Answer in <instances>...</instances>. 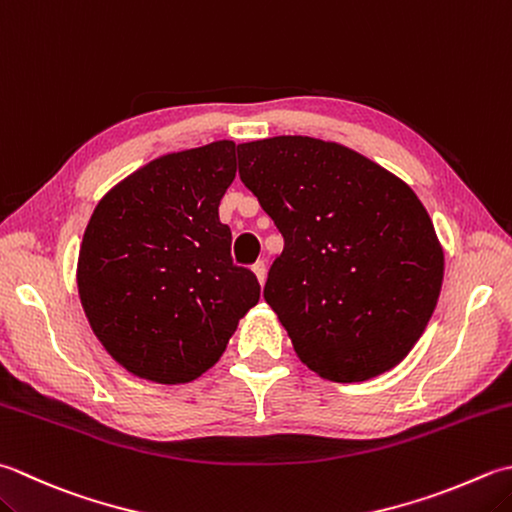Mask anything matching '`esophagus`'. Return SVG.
I'll return each mask as SVG.
<instances>
[{
    "instance_id": "1",
    "label": "esophagus",
    "mask_w": 512,
    "mask_h": 512,
    "mask_svg": "<svg viewBox=\"0 0 512 512\" xmlns=\"http://www.w3.org/2000/svg\"><path fill=\"white\" fill-rule=\"evenodd\" d=\"M253 273H255V277H257V282L264 286V282H266V264H264V262L253 264Z\"/></svg>"
}]
</instances>
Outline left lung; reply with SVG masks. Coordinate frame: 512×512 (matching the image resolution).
I'll list each match as a JSON object with an SVG mask.
<instances>
[{
	"label": "left lung",
	"instance_id": "1",
	"mask_svg": "<svg viewBox=\"0 0 512 512\" xmlns=\"http://www.w3.org/2000/svg\"><path fill=\"white\" fill-rule=\"evenodd\" d=\"M239 177L284 237L266 304L328 382H366L413 350L437 306L444 250L402 179L337 142L239 144Z\"/></svg>",
	"mask_w": 512,
	"mask_h": 512
}]
</instances>
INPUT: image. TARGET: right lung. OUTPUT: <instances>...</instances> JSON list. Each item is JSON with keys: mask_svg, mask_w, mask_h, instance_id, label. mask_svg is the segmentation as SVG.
I'll use <instances>...</instances> for the list:
<instances>
[{"mask_svg": "<svg viewBox=\"0 0 512 512\" xmlns=\"http://www.w3.org/2000/svg\"><path fill=\"white\" fill-rule=\"evenodd\" d=\"M235 173L230 139L168 153L115 184L90 215L79 299L106 353L135 377H202L259 302L257 277L233 264L217 213Z\"/></svg>", "mask_w": 512, "mask_h": 512, "instance_id": "right-lung-1", "label": "right lung"}]
</instances>
